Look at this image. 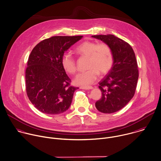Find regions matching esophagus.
Instances as JSON below:
<instances>
[{
    "mask_svg": "<svg viewBox=\"0 0 161 161\" xmlns=\"http://www.w3.org/2000/svg\"><path fill=\"white\" fill-rule=\"evenodd\" d=\"M81 89H83V90H90V89H92L93 87L92 86H81L80 87Z\"/></svg>",
    "mask_w": 161,
    "mask_h": 161,
    "instance_id": "34e87169",
    "label": "esophagus"
}]
</instances>
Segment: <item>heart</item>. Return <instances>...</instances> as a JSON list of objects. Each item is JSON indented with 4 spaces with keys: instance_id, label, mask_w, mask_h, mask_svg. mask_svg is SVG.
I'll return each mask as SVG.
<instances>
[{
    "instance_id": "1",
    "label": "heart",
    "mask_w": 161,
    "mask_h": 161,
    "mask_svg": "<svg viewBox=\"0 0 161 161\" xmlns=\"http://www.w3.org/2000/svg\"><path fill=\"white\" fill-rule=\"evenodd\" d=\"M75 53L80 56L88 57V70L79 73L75 83L80 85H87L94 82L98 75L107 74L114 64V54L110 46L105 42L97 43L92 41H85L75 49ZM61 64L66 72L75 75L77 71L75 59L68 54H64L61 59Z\"/></svg>"
}]
</instances>
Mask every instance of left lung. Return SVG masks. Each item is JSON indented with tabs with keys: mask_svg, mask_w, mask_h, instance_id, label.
<instances>
[{
	"mask_svg": "<svg viewBox=\"0 0 161 161\" xmlns=\"http://www.w3.org/2000/svg\"><path fill=\"white\" fill-rule=\"evenodd\" d=\"M108 44L114 54L112 69L100 82L101 98L97 109L104 114L116 112L124 108L134 96L139 78V69L132 47L125 41L112 34L95 35Z\"/></svg>",
	"mask_w": 161,
	"mask_h": 161,
	"instance_id": "obj_1",
	"label": "left lung"
}]
</instances>
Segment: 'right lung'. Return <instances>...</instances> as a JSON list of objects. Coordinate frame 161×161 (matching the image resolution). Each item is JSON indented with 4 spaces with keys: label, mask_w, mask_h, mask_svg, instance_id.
<instances>
[{
    "label": "right lung",
    "mask_w": 161,
    "mask_h": 161,
    "mask_svg": "<svg viewBox=\"0 0 161 161\" xmlns=\"http://www.w3.org/2000/svg\"><path fill=\"white\" fill-rule=\"evenodd\" d=\"M83 36H53L39 42L32 50L25 69V90L32 104L41 112L57 115L66 111L78 87L61 64L64 52Z\"/></svg>",
    "instance_id": "right-lung-1"
}]
</instances>
